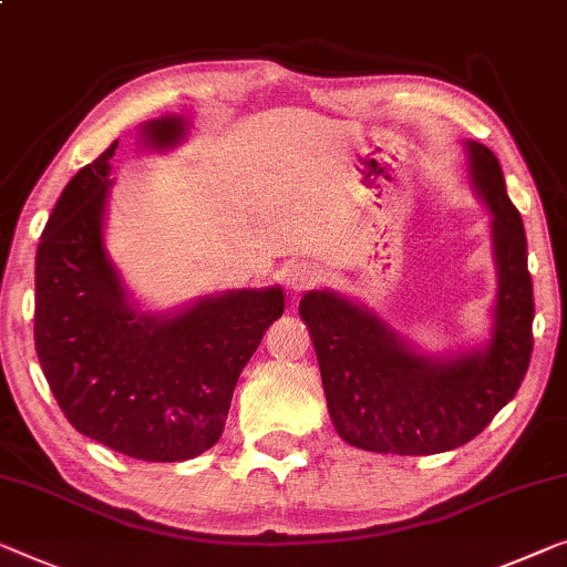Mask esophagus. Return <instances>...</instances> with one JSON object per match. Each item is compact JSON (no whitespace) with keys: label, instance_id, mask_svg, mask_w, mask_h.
Returning a JSON list of instances; mask_svg holds the SVG:
<instances>
[{"label":"esophagus","instance_id":"34e87169","mask_svg":"<svg viewBox=\"0 0 567 567\" xmlns=\"http://www.w3.org/2000/svg\"><path fill=\"white\" fill-rule=\"evenodd\" d=\"M323 280V269L318 265H310V261H298V265L290 267L287 272V290L292 295H300L302 290H310Z\"/></svg>","mask_w":567,"mask_h":567}]
</instances>
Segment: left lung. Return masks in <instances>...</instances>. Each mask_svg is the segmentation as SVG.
<instances>
[{"label":"left lung","instance_id":"obj_1","mask_svg":"<svg viewBox=\"0 0 567 567\" xmlns=\"http://www.w3.org/2000/svg\"><path fill=\"white\" fill-rule=\"evenodd\" d=\"M468 183L492 214L496 300L492 336L445 357L420 351L364 302L333 290L300 300L328 415L346 443L371 453L433 455L468 443L517 394L532 357V277L519 210L496 155L463 142Z\"/></svg>","mask_w":567,"mask_h":567}]
</instances>
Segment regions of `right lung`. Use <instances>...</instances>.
<instances>
[{
  "label": "right lung",
  "instance_id": "right-lung-1",
  "mask_svg": "<svg viewBox=\"0 0 567 567\" xmlns=\"http://www.w3.org/2000/svg\"><path fill=\"white\" fill-rule=\"evenodd\" d=\"M177 114L140 126L152 152L181 145ZM116 145L81 167L50 214L35 257V351L68 422L130 458H196L224 433L234 386L285 310L280 285L142 310L106 251Z\"/></svg>",
  "mask_w": 567,
  "mask_h": 567
}]
</instances>
